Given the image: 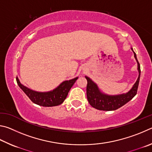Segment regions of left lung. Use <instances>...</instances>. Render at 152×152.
<instances>
[{
	"mask_svg": "<svg viewBox=\"0 0 152 152\" xmlns=\"http://www.w3.org/2000/svg\"><path fill=\"white\" fill-rule=\"evenodd\" d=\"M133 50V49H132ZM134 53V57L137 62V69L139 71V77L137 81L135 82L134 87L126 94H122L119 95H114L110 96L105 94H103L98 89L96 84L94 83L88 77H86L87 80V97L89 104L97 110L102 111H113L118 110V108L122 107L125 104L132 99L135 95L137 94L138 86H139L140 78V65L137 59L136 55Z\"/></svg>",
	"mask_w": 152,
	"mask_h": 152,
	"instance_id": "obj_1",
	"label": "left lung"
}]
</instances>
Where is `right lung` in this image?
I'll return each instance as SVG.
<instances>
[{
    "label": "right lung",
    "instance_id": "1",
    "mask_svg": "<svg viewBox=\"0 0 152 152\" xmlns=\"http://www.w3.org/2000/svg\"><path fill=\"white\" fill-rule=\"evenodd\" d=\"M77 79L78 77H76L71 80L64 81L52 91L41 93L33 91L23 86L20 83L18 77L16 78L18 86L27 95L29 99L35 104L43 107H53L61 105L66 99L69 90Z\"/></svg>",
    "mask_w": 152,
    "mask_h": 152
}]
</instances>
